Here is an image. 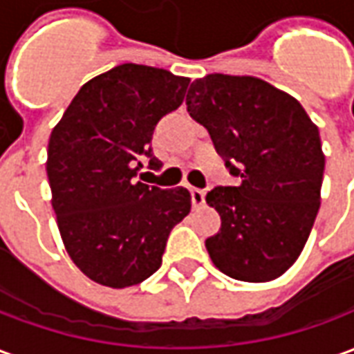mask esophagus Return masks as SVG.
<instances>
[{
    "instance_id": "obj_1",
    "label": "esophagus",
    "mask_w": 354,
    "mask_h": 354,
    "mask_svg": "<svg viewBox=\"0 0 354 354\" xmlns=\"http://www.w3.org/2000/svg\"><path fill=\"white\" fill-rule=\"evenodd\" d=\"M192 201L193 207H203V205H205V189L192 187Z\"/></svg>"
}]
</instances>
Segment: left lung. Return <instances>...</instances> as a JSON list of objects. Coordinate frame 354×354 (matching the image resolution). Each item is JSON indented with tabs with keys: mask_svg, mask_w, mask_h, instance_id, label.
I'll return each mask as SVG.
<instances>
[{
	"mask_svg": "<svg viewBox=\"0 0 354 354\" xmlns=\"http://www.w3.org/2000/svg\"><path fill=\"white\" fill-rule=\"evenodd\" d=\"M185 106L241 180L207 193L222 218L205 243L210 258L231 279L273 281L297 260L319 212V129L296 98L250 75L195 80Z\"/></svg>",
	"mask_w": 354,
	"mask_h": 354,
	"instance_id": "1",
	"label": "left lung"
}]
</instances>
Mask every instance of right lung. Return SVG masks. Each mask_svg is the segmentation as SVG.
<instances>
[{"instance_id": "right-lung-1", "label": "right lung", "mask_w": 354, "mask_h": 354, "mask_svg": "<svg viewBox=\"0 0 354 354\" xmlns=\"http://www.w3.org/2000/svg\"><path fill=\"white\" fill-rule=\"evenodd\" d=\"M189 80L121 64L85 83L53 129L47 149L53 208L73 263L109 288L146 281L161 267L172 227L192 210L185 187L136 182L142 161L161 170L151 136L182 106Z\"/></svg>"}]
</instances>
